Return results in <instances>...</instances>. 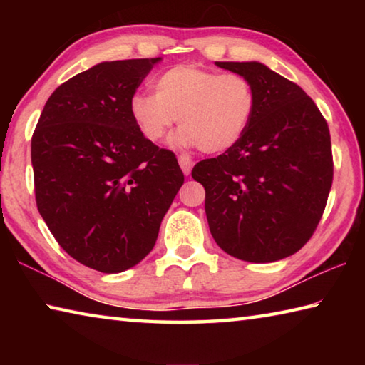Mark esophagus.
I'll return each instance as SVG.
<instances>
[{
  "instance_id": "1",
  "label": "esophagus",
  "mask_w": 365,
  "mask_h": 365,
  "mask_svg": "<svg viewBox=\"0 0 365 365\" xmlns=\"http://www.w3.org/2000/svg\"><path fill=\"white\" fill-rule=\"evenodd\" d=\"M178 164H180L183 174L190 175V172H191V169H193L195 163L188 156H183V154H182V156H178Z\"/></svg>"
}]
</instances>
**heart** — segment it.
<instances>
[{"label": "heart", "mask_w": 365, "mask_h": 365, "mask_svg": "<svg viewBox=\"0 0 365 365\" xmlns=\"http://www.w3.org/2000/svg\"><path fill=\"white\" fill-rule=\"evenodd\" d=\"M257 95L242 73L175 66L154 80V95H135L130 109L141 135L159 143L178 119L180 145L219 154L238 145L255 119Z\"/></svg>", "instance_id": "b5f03b06"}]
</instances>
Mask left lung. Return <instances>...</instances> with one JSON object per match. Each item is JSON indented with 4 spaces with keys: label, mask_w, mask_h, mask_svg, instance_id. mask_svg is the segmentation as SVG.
<instances>
[{
    "label": "left lung",
    "mask_w": 365,
    "mask_h": 365,
    "mask_svg": "<svg viewBox=\"0 0 365 365\" xmlns=\"http://www.w3.org/2000/svg\"><path fill=\"white\" fill-rule=\"evenodd\" d=\"M251 80L257 95L245 137L191 177L206 190L209 230L227 255L274 262L294 255L316 232L333 182L329 125L292 80L261 63H217Z\"/></svg>",
    "instance_id": "left-lung-1"
}]
</instances>
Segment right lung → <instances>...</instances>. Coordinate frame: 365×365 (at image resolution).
I'll list each match as a JSON object with an SVG mask.
<instances>
[{
  "label": "right lung",
  "instance_id": "add662e5",
  "mask_svg": "<svg viewBox=\"0 0 365 365\" xmlns=\"http://www.w3.org/2000/svg\"><path fill=\"white\" fill-rule=\"evenodd\" d=\"M159 58L101 63L59 85L32 135L35 201L61 248L117 274L156 243L183 185L175 154L133 120L135 91Z\"/></svg>",
  "mask_w": 365,
  "mask_h": 365
}]
</instances>
